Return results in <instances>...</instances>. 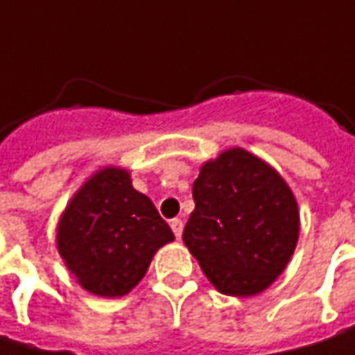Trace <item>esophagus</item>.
<instances>
[{
    "mask_svg": "<svg viewBox=\"0 0 355 355\" xmlns=\"http://www.w3.org/2000/svg\"><path fill=\"white\" fill-rule=\"evenodd\" d=\"M171 228H173L175 236H177V239H180V236H182V228H184V224H182V220H180V218H173V220H171Z\"/></svg>",
    "mask_w": 355,
    "mask_h": 355,
    "instance_id": "34e87169",
    "label": "esophagus"
}]
</instances>
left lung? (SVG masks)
I'll list each match as a JSON object with an SVG mask.
<instances>
[{
	"mask_svg": "<svg viewBox=\"0 0 355 355\" xmlns=\"http://www.w3.org/2000/svg\"><path fill=\"white\" fill-rule=\"evenodd\" d=\"M194 210L182 240L207 278L228 296H252L294 254L300 216L282 177L254 155L230 148L193 184Z\"/></svg>",
	"mask_w": 355,
	"mask_h": 355,
	"instance_id": "obj_1",
	"label": "left lung"
}]
</instances>
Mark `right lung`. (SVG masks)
<instances>
[{
    "label": "right lung",
    "mask_w": 355,
    "mask_h": 355,
    "mask_svg": "<svg viewBox=\"0 0 355 355\" xmlns=\"http://www.w3.org/2000/svg\"><path fill=\"white\" fill-rule=\"evenodd\" d=\"M175 239L127 171L103 168L73 196L57 248L79 284L97 296H123L147 274L153 254Z\"/></svg>",
    "instance_id": "add662e5"
}]
</instances>
